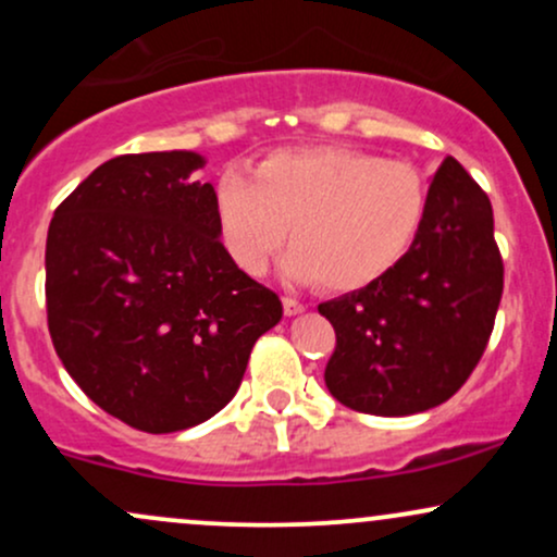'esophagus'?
Listing matches in <instances>:
<instances>
[{
  "instance_id": "obj_1",
  "label": "esophagus",
  "mask_w": 557,
  "mask_h": 557,
  "mask_svg": "<svg viewBox=\"0 0 557 557\" xmlns=\"http://www.w3.org/2000/svg\"><path fill=\"white\" fill-rule=\"evenodd\" d=\"M283 311H285V317L304 314V304H300V300H296V298L285 296V298H283Z\"/></svg>"
}]
</instances>
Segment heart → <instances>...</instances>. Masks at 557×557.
I'll list each match as a JSON object with an SVG mask.
<instances>
[{"instance_id":"1","label":"heart","mask_w":557,"mask_h":557,"mask_svg":"<svg viewBox=\"0 0 557 557\" xmlns=\"http://www.w3.org/2000/svg\"><path fill=\"white\" fill-rule=\"evenodd\" d=\"M216 230L246 274H264L290 227L283 259L293 283L354 293L406 259L426 214V183L413 164L343 146L274 151L220 177Z\"/></svg>"}]
</instances>
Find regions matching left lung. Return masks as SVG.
Segmentation results:
<instances>
[{
  "label": "left lung",
  "mask_w": 557,
  "mask_h": 557,
  "mask_svg": "<svg viewBox=\"0 0 557 557\" xmlns=\"http://www.w3.org/2000/svg\"><path fill=\"white\" fill-rule=\"evenodd\" d=\"M500 296L492 203L447 157L406 259L380 283L319 304L337 337L324 369L332 398L374 417L445 403L482 359Z\"/></svg>",
  "instance_id": "8db88e82"
}]
</instances>
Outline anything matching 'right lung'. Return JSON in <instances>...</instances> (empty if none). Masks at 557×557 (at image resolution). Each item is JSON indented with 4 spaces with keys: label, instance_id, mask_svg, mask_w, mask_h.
<instances>
[{
    "label": "right lung",
    "instance_id": "add662e5",
    "mask_svg": "<svg viewBox=\"0 0 557 557\" xmlns=\"http://www.w3.org/2000/svg\"><path fill=\"white\" fill-rule=\"evenodd\" d=\"M196 151L123 154L57 207L47 319L83 393L140 432L168 434L233 400L253 343L283 319L277 293L220 240Z\"/></svg>",
    "mask_w": 557,
    "mask_h": 557
}]
</instances>
